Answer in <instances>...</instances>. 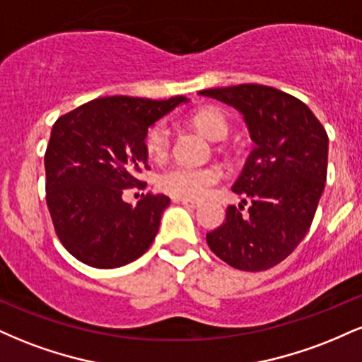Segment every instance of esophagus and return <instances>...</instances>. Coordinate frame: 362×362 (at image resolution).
Listing matches in <instances>:
<instances>
[{"label": "esophagus", "mask_w": 362, "mask_h": 362, "mask_svg": "<svg viewBox=\"0 0 362 362\" xmlns=\"http://www.w3.org/2000/svg\"><path fill=\"white\" fill-rule=\"evenodd\" d=\"M173 202H175V204L185 206V207H192V209H195V207L201 206L197 201H190V199H173Z\"/></svg>", "instance_id": "1"}]
</instances>
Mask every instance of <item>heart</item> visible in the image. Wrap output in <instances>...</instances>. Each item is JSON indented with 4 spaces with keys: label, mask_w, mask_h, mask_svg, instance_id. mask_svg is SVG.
<instances>
[{
    "label": "heart",
    "mask_w": 362,
    "mask_h": 362,
    "mask_svg": "<svg viewBox=\"0 0 362 362\" xmlns=\"http://www.w3.org/2000/svg\"><path fill=\"white\" fill-rule=\"evenodd\" d=\"M192 124L211 139H224L230 124L223 110L216 107L201 109L192 115ZM144 149L151 160H163L170 149V127L165 122H156L148 129L144 136ZM221 170L214 165L207 167H187V165H172L158 175V185L163 192L175 199H197L206 197L209 190L221 180Z\"/></svg>",
    "instance_id": "heart-1"
}]
</instances>
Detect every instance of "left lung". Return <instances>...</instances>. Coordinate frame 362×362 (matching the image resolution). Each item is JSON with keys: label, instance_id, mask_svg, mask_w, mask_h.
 Listing matches in <instances>:
<instances>
[{"label": "left lung", "instance_id": "1", "mask_svg": "<svg viewBox=\"0 0 362 362\" xmlns=\"http://www.w3.org/2000/svg\"><path fill=\"white\" fill-rule=\"evenodd\" d=\"M243 114L253 146L231 187L250 199L226 209V219L206 235L216 255L240 271L281 264L308 233L325 189L328 136L306 103L265 85L199 91ZM247 204V199H245Z\"/></svg>", "mask_w": 362, "mask_h": 362}]
</instances>
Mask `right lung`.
Segmentation results:
<instances>
[{"label":"right lung","mask_w":362,"mask_h":362,"mask_svg":"<svg viewBox=\"0 0 362 362\" xmlns=\"http://www.w3.org/2000/svg\"><path fill=\"white\" fill-rule=\"evenodd\" d=\"M185 97L168 100L105 97L83 103L54 122L45 167V201L57 238L74 259L114 269L151 247L170 199L148 192L136 206L129 189H146L148 127Z\"/></svg>","instance_id":"right-lung-1"}]
</instances>
